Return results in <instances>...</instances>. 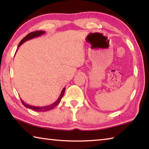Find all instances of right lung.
I'll use <instances>...</instances> for the list:
<instances>
[{
	"label": "right lung",
	"mask_w": 149,
	"mask_h": 149,
	"mask_svg": "<svg viewBox=\"0 0 149 149\" xmlns=\"http://www.w3.org/2000/svg\"><path fill=\"white\" fill-rule=\"evenodd\" d=\"M45 31H33V32H31L29 33L28 35H27L26 37H24V38L22 39V40L18 45V47H17V49L21 46V45L25 42L27 41H28L29 39H33L35 37H37L39 36H41V35L45 34ZM65 88H64V89H62L61 93H60V95L58 99L56 100V102H54L53 104L49 105V106H45V107H33V106H31V105H29V104H26V102H24V101L23 100L21 99V101L22 102V104L23 105H24L25 107L26 108H30V109H31L33 110H35V111H37V112H45V111H49L50 110H52V108H54L55 107H56V106L58 104V103L60 102V100H61L63 96L64 95V93H65Z\"/></svg>",
	"instance_id": "add662e5"
}]
</instances>
